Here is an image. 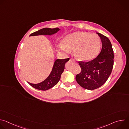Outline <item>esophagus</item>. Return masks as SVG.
Returning a JSON list of instances; mask_svg holds the SVG:
<instances>
[{
	"label": "esophagus",
	"mask_w": 129,
	"mask_h": 129,
	"mask_svg": "<svg viewBox=\"0 0 129 129\" xmlns=\"http://www.w3.org/2000/svg\"><path fill=\"white\" fill-rule=\"evenodd\" d=\"M70 60L72 61H73V62H76V60H75V59H72V58H71V59H70Z\"/></svg>",
	"instance_id": "1"
}]
</instances>
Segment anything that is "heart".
Returning a JSON list of instances; mask_svg holds the SVG:
<instances>
[{"label":"heart","mask_w":129,"mask_h":129,"mask_svg":"<svg viewBox=\"0 0 129 129\" xmlns=\"http://www.w3.org/2000/svg\"><path fill=\"white\" fill-rule=\"evenodd\" d=\"M60 48L69 52L74 50L76 57L82 61H89L94 59L99 54L101 41L99 37L94 33L78 31L70 34L64 38Z\"/></svg>","instance_id":"heart-1"}]
</instances>
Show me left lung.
Returning a JSON list of instances; mask_svg holds the SVG:
<instances>
[{
    "instance_id": "left-lung-1",
    "label": "left lung",
    "mask_w": 129,
    "mask_h": 129,
    "mask_svg": "<svg viewBox=\"0 0 129 129\" xmlns=\"http://www.w3.org/2000/svg\"><path fill=\"white\" fill-rule=\"evenodd\" d=\"M101 39L102 48L98 56L93 60L79 62L81 72L77 75V83L88 90L97 89L108 80L114 64V53L110 40L105 36L96 33Z\"/></svg>"
}]
</instances>
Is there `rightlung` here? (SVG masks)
<instances>
[{
  "mask_svg": "<svg viewBox=\"0 0 129 129\" xmlns=\"http://www.w3.org/2000/svg\"><path fill=\"white\" fill-rule=\"evenodd\" d=\"M59 30V28H43L37 31H35L29 36L38 35H52L57 33ZM69 60V58L65 59H57L54 61L52 70L49 76L43 82L38 84H32L27 82L31 86L35 89L41 90H47L56 85L60 81L61 76L65 69V65Z\"/></svg>",
  "mask_w": 129,
  "mask_h": 129,
  "instance_id": "obj_1",
  "label": "right lung"
}]
</instances>
